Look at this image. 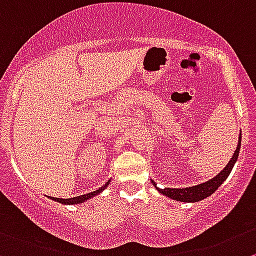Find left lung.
<instances>
[{"label":"left lung","instance_id":"8db88e82","mask_svg":"<svg viewBox=\"0 0 256 256\" xmlns=\"http://www.w3.org/2000/svg\"><path fill=\"white\" fill-rule=\"evenodd\" d=\"M240 146H242V133H240L239 137V143H238V147L236 150L234 152L232 157L228 160V163L226 164L225 168L220 172L218 174H216L214 178L208 180V182H204V184H196V186L192 187H184V188H168V187H164V188H160L157 187L153 180H150L153 184V186L156 187V190H158V192L164 196L170 197L172 200H176V201H181V202H197V201H201V200L206 198V197L211 196L218 187L222 184V182L230 174L231 170H232L234 164H235L236 160L239 157L240 152Z\"/></svg>","mask_w":256,"mask_h":256}]
</instances>
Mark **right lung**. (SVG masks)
Wrapping results in <instances>:
<instances>
[{
	"mask_svg": "<svg viewBox=\"0 0 256 256\" xmlns=\"http://www.w3.org/2000/svg\"><path fill=\"white\" fill-rule=\"evenodd\" d=\"M109 182L110 181H108L106 184H103L100 188L96 190V191H93V192H89V194H82V196L72 197V198H58V197H51V200H55V201H58V202H60V204H64V205H76V204H82V202H85V201H88L89 198H93L94 196H96V194H100V192L103 191L106 186H108Z\"/></svg>",
	"mask_w": 256,
	"mask_h": 256,
	"instance_id": "add662e5",
	"label": "right lung"
}]
</instances>
